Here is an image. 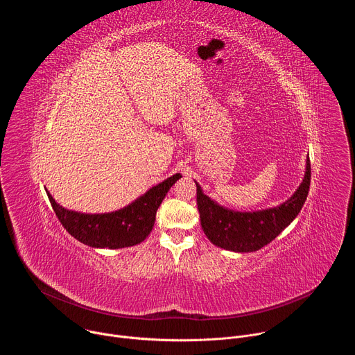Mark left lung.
<instances>
[{"label":"left lung","instance_id":"1","mask_svg":"<svg viewBox=\"0 0 355 355\" xmlns=\"http://www.w3.org/2000/svg\"><path fill=\"white\" fill-rule=\"evenodd\" d=\"M196 184V205L200 226L215 245L234 251L251 252L271 243L300 212L311 185V162L306 159L305 175L297 189L278 207L261 211L240 212L219 205Z\"/></svg>","mask_w":355,"mask_h":355}]
</instances>
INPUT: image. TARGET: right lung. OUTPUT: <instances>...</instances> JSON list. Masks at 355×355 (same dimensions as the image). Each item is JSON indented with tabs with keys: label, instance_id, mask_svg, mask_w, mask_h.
<instances>
[{
	"label": "right lung",
	"instance_id": "right-lung-1",
	"mask_svg": "<svg viewBox=\"0 0 355 355\" xmlns=\"http://www.w3.org/2000/svg\"><path fill=\"white\" fill-rule=\"evenodd\" d=\"M182 175L168 177L128 207L108 214H81L59 205L46 191L50 204L64 229L78 241L94 248H123L141 243L151 232L156 212L170 188Z\"/></svg>",
	"mask_w": 355,
	"mask_h": 355
}]
</instances>
